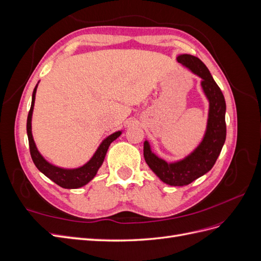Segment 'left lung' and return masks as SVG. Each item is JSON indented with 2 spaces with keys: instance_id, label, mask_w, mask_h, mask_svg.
Listing matches in <instances>:
<instances>
[{
  "instance_id": "8db88e82",
  "label": "left lung",
  "mask_w": 261,
  "mask_h": 261,
  "mask_svg": "<svg viewBox=\"0 0 261 261\" xmlns=\"http://www.w3.org/2000/svg\"><path fill=\"white\" fill-rule=\"evenodd\" d=\"M177 62L201 78L202 89L210 105L206 134L195 151L181 161L175 163L165 162L150 150L148 141L144 143V156L149 168L165 184L185 186L206 174L215 165L226 137V106L222 91L213 81L207 66L198 58L181 54L177 58Z\"/></svg>"
}]
</instances>
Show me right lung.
Segmentation results:
<instances>
[{
	"instance_id": "1",
	"label": "right lung",
	"mask_w": 261,
	"mask_h": 261,
	"mask_svg": "<svg viewBox=\"0 0 261 261\" xmlns=\"http://www.w3.org/2000/svg\"><path fill=\"white\" fill-rule=\"evenodd\" d=\"M36 90H37V86L35 87L34 92H33V100H31V107L27 117V135H28L31 159H33L35 165L39 171L42 172L46 177H49L59 186L63 188L82 187L87 183H89V181L96 176L99 168L101 167V164L103 163L109 146L111 145L113 140H115L118 136L121 135L122 132H116L102 141V144L98 148L96 153H94L93 156L91 158V160L89 162H87L85 165H83L82 168L74 169V170H65V169L54 167V165L46 162L42 158V155L39 153L35 145L33 134H31V115H33V110L35 105Z\"/></svg>"
}]
</instances>
